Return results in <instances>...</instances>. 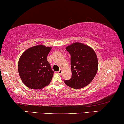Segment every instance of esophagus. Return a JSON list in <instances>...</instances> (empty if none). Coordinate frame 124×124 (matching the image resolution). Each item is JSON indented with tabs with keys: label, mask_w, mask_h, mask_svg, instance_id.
Listing matches in <instances>:
<instances>
[{
	"label": "esophagus",
	"mask_w": 124,
	"mask_h": 124,
	"mask_svg": "<svg viewBox=\"0 0 124 124\" xmlns=\"http://www.w3.org/2000/svg\"><path fill=\"white\" fill-rule=\"evenodd\" d=\"M62 69H60L59 71H58V74H60V75H62Z\"/></svg>",
	"instance_id": "1"
}]
</instances>
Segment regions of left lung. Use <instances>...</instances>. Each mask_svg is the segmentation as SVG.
Returning a JSON list of instances; mask_svg holds the SVG:
<instances>
[{"mask_svg":"<svg viewBox=\"0 0 124 124\" xmlns=\"http://www.w3.org/2000/svg\"><path fill=\"white\" fill-rule=\"evenodd\" d=\"M65 49L71 55L72 76L64 83L76 89L85 87L97 73L98 62L96 53L91 47L80 42L71 44Z\"/></svg>","mask_w":124,"mask_h":124,"instance_id":"8db88e82","label":"left lung"}]
</instances>
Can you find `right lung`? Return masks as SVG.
I'll return each instance as SVG.
<instances>
[{
	"label": "right lung",
	"instance_id": "obj_1",
	"mask_svg": "<svg viewBox=\"0 0 124 124\" xmlns=\"http://www.w3.org/2000/svg\"><path fill=\"white\" fill-rule=\"evenodd\" d=\"M50 47L42 45L27 49L18 62V72L25 85L31 89L39 90L49 85L54 71H52L47 56Z\"/></svg>",
	"mask_w": 124,
	"mask_h": 124
}]
</instances>
